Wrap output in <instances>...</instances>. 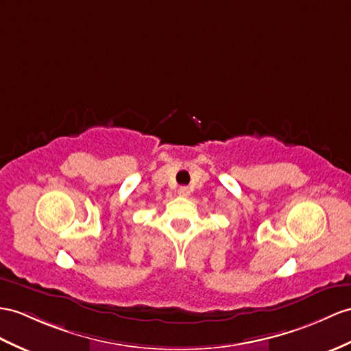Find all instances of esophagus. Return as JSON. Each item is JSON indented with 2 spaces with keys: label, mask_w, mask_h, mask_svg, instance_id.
I'll list each match as a JSON object with an SVG mask.
<instances>
[{
  "label": "esophagus",
  "mask_w": 351,
  "mask_h": 351,
  "mask_svg": "<svg viewBox=\"0 0 351 351\" xmlns=\"http://www.w3.org/2000/svg\"><path fill=\"white\" fill-rule=\"evenodd\" d=\"M178 195L187 196V195H189V189H187V187H180V189H178Z\"/></svg>",
  "instance_id": "obj_1"
}]
</instances>
